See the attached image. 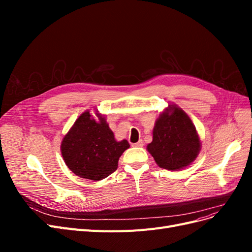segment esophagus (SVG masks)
Instances as JSON below:
<instances>
[{"label": "esophagus", "instance_id": "34e87169", "mask_svg": "<svg viewBox=\"0 0 252 252\" xmlns=\"http://www.w3.org/2000/svg\"><path fill=\"white\" fill-rule=\"evenodd\" d=\"M132 145H133V146H135V147H143L144 143H143L142 140H140L139 142H136V143H134V144H132Z\"/></svg>", "mask_w": 252, "mask_h": 252}]
</instances>
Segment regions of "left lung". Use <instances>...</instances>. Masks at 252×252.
Returning a JSON list of instances; mask_svg holds the SVG:
<instances>
[{
	"label": "left lung",
	"mask_w": 252,
	"mask_h": 252,
	"mask_svg": "<svg viewBox=\"0 0 252 252\" xmlns=\"http://www.w3.org/2000/svg\"><path fill=\"white\" fill-rule=\"evenodd\" d=\"M147 150L164 169L180 170L189 166L201 150L195 126L177 105H168L156 121Z\"/></svg>",
	"instance_id": "1"
}]
</instances>
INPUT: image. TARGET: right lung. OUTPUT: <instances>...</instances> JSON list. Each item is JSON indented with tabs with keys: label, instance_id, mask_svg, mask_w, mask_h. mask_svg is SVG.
<instances>
[{
	"label": "right lung",
	"instance_id": "obj_1",
	"mask_svg": "<svg viewBox=\"0 0 252 252\" xmlns=\"http://www.w3.org/2000/svg\"><path fill=\"white\" fill-rule=\"evenodd\" d=\"M83 112L63 138L61 152L64 162L78 177L91 181L107 178L118 168L119 158L129 148L126 140L116 141L105 117L98 121Z\"/></svg>",
	"mask_w": 252,
	"mask_h": 252
}]
</instances>
